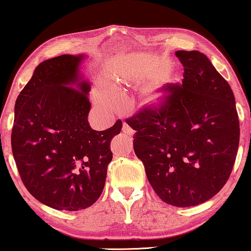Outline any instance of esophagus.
Masks as SVG:
<instances>
[{
    "instance_id": "1",
    "label": "esophagus",
    "mask_w": 251,
    "mask_h": 251,
    "mask_svg": "<svg viewBox=\"0 0 251 251\" xmlns=\"http://www.w3.org/2000/svg\"><path fill=\"white\" fill-rule=\"evenodd\" d=\"M122 131L125 132V133H128V135H133V130H132V128L131 126H130L128 123H126V122H123V126H122Z\"/></svg>"
}]
</instances>
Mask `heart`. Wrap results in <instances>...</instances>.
<instances>
[{
	"label": "heart",
	"instance_id": "b5f03b06",
	"mask_svg": "<svg viewBox=\"0 0 251 251\" xmlns=\"http://www.w3.org/2000/svg\"><path fill=\"white\" fill-rule=\"evenodd\" d=\"M155 71H149V70H138L136 71L133 75H131L132 80L137 81H145L149 78L155 76ZM168 98V92L164 90L163 87H153L150 90L146 91L144 95V101L153 107H159V106L163 105ZM96 100H97L98 105L104 109H113L116 108L120 105L119 95L118 92L113 89H108L105 85H101L98 89L97 94H96Z\"/></svg>",
	"mask_w": 251,
	"mask_h": 251
}]
</instances>
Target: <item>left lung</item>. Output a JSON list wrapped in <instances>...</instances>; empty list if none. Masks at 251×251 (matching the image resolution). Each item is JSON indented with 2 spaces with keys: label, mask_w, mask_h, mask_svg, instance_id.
Listing matches in <instances>:
<instances>
[{
  "label": "left lung",
  "mask_w": 251,
  "mask_h": 251,
  "mask_svg": "<svg viewBox=\"0 0 251 251\" xmlns=\"http://www.w3.org/2000/svg\"><path fill=\"white\" fill-rule=\"evenodd\" d=\"M176 56L184 66L181 84L166 85L163 105L146 106L126 121L154 192L184 208L208 201L226 184L240 125L232 89L208 57L184 50Z\"/></svg>",
  "instance_id": "obj_1"
}]
</instances>
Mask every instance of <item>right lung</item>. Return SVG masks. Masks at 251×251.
Here are the masks:
<instances>
[{
  "label": "right lung",
  "instance_id": "1",
  "mask_svg": "<svg viewBox=\"0 0 251 251\" xmlns=\"http://www.w3.org/2000/svg\"><path fill=\"white\" fill-rule=\"evenodd\" d=\"M84 54H61L35 68L15 105L12 154L20 178L36 200L57 210L90 207L105 186L111 140L122 121L91 129L90 83L80 74Z\"/></svg>",
  "mask_w": 251,
  "mask_h": 251
}]
</instances>
